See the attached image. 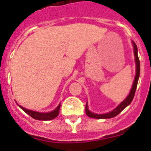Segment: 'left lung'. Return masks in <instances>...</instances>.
Wrapping results in <instances>:
<instances>
[{"instance_id":"1","label":"left lung","mask_w":151,"mask_h":151,"mask_svg":"<svg viewBox=\"0 0 151 151\" xmlns=\"http://www.w3.org/2000/svg\"><path fill=\"white\" fill-rule=\"evenodd\" d=\"M132 45H133L134 48V55H135V61H136V77H135V80H134L133 85H132V88L130 93L129 96L126 97V99H124L123 102L120 103L119 105L117 106V107L115 108L114 110H113L112 111L107 113V114H94L92 113L88 110V105L86 103L85 106V112L86 114L89 117H92V118H96V119H107V118H111L115 116H117L118 114L122 112V110H124V108L128 106L132 103V101L133 99L134 96H135V92H136V87H137V84H138V80L139 78V73H140V63H139V59L138 57V49H137V46H136V43L132 41Z\"/></svg>"}]
</instances>
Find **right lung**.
I'll return each mask as SVG.
<instances>
[{
	"mask_svg": "<svg viewBox=\"0 0 151 151\" xmlns=\"http://www.w3.org/2000/svg\"><path fill=\"white\" fill-rule=\"evenodd\" d=\"M18 104V103H17ZM22 110H24L25 112L27 113V114L29 115L30 117H33L34 119L39 120V121H49L55 118V117L59 115V108H60V104L53 111L49 113H40L36 112V111H33V110H27L26 108L22 107V106L18 105Z\"/></svg>",
	"mask_w": 151,
	"mask_h": 151,
	"instance_id": "right-lung-1",
	"label": "right lung"
}]
</instances>
